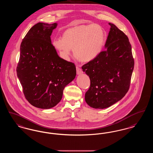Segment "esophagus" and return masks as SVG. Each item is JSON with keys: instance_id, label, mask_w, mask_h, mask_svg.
Wrapping results in <instances>:
<instances>
[{"instance_id": "34e87169", "label": "esophagus", "mask_w": 153, "mask_h": 153, "mask_svg": "<svg viewBox=\"0 0 153 153\" xmlns=\"http://www.w3.org/2000/svg\"><path fill=\"white\" fill-rule=\"evenodd\" d=\"M76 72H77V75H79V74H82V70L79 67H77V66L76 67Z\"/></svg>"}]
</instances>
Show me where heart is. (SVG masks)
Segmentation results:
<instances>
[{
    "mask_svg": "<svg viewBox=\"0 0 153 153\" xmlns=\"http://www.w3.org/2000/svg\"><path fill=\"white\" fill-rule=\"evenodd\" d=\"M105 40V31L100 25H79L66 29L62 38L53 40L52 45L65 60H68L73 48L74 56L78 61L88 62L100 55Z\"/></svg>",
    "mask_w": 153,
    "mask_h": 153,
    "instance_id": "heart-1",
    "label": "heart"
}]
</instances>
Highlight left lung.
Segmentation results:
<instances>
[{
  "label": "left lung",
  "instance_id": "1",
  "mask_svg": "<svg viewBox=\"0 0 153 153\" xmlns=\"http://www.w3.org/2000/svg\"><path fill=\"white\" fill-rule=\"evenodd\" d=\"M110 31L105 50L82 67L91 80L86 92L87 104L95 109H105L121 100L128 91L134 61L128 37L109 23Z\"/></svg>",
  "mask_w": 153,
  "mask_h": 153
}]
</instances>
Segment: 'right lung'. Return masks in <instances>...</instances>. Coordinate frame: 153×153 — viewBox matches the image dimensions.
Masks as SVG:
<instances>
[{
    "label": "right lung",
    "instance_id": "right-lung-1",
    "mask_svg": "<svg viewBox=\"0 0 153 153\" xmlns=\"http://www.w3.org/2000/svg\"><path fill=\"white\" fill-rule=\"evenodd\" d=\"M57 26V23H37L20 45L17 76L25 98L40 109L58 104L64 88L76 76L74 63L60 58L51 43V36Z\"/></svg>",
    "mask_w": 153,
    "mask_h": 153
}]
</instances>
